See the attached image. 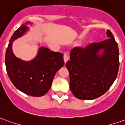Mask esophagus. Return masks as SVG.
I'll return each mask as SVG.
<instances>
[{
  "instance_id": "1",
  "label": "esophagus",
  "mask_w": 125,
  "mask_h": 125,
  "mask_svg": "<svg viewBox=\"0 0 125 125\" xmlns=\"http://www.w3.org/2000/svg\"><path fill=\"white\" fill-rule=\"evenodd\" d=\"M68 59H69V57H68V55L66 53H64V54H63V60H64V62H67Z\"/></svg>"
}]
</instances>
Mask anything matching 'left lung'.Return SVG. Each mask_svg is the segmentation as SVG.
Listing matches in <instances>:
<instances>
[{"instance_id": "obj_1", "label": "left lung", "mask_w": 125, "mask_h": 125, "mask_svg": "<svg viewBox=\"0 0 125 125\" xmlns=\"http://www.w3.org/2000/svg\"><path fill=\"white\" fill-rule=\"evenodd\" d=\"M107 39L92 43L85 48L74 47L66 63L69 71L70 87L76 98L92 100L112 86L119 68V51L112 33L106 32ZM103 50V52L100 51Z\"/></svg>"}]
</instances>
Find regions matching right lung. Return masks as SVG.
<instances>
[{"label":"right lung","instance_id":"right-lung-1","mask_svg":"<svg viewBox=\"0 0 125 125\" xmlns=\"http://www.w3.org/2000/svg\"><path fill=\"white\" fill-rule=\"evenodd\" d=\"M28 30L29 27L24 24L13 34L6 51V69L10 80L18 90L26 94L39 97L48 92L55 74L64 65L63 55L40 47L37 56L29 62L16 57L12 51L13 42Z\"/></svg>","mask_w":125,"mask_h":125}]
</instances>
